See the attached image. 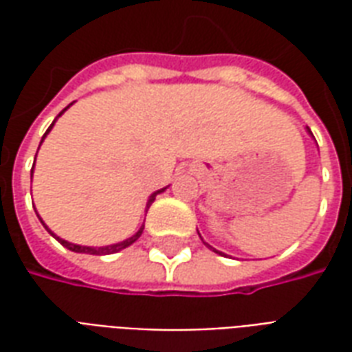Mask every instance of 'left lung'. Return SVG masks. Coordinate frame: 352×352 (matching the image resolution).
Instances as JSON below:
<instances>
[{"instance_id":"left-lung-1","label":"left lung","mask_w":352,"mask_h":352,"mask_svg":"<svg viewBox=\"0 0 352 352\" xmlns=\"http://www.w3.org/2000/svg\"><path fill=\"white\" fill-rule=\"evenodd\" d=\"M309 133H311V130H309ZM211 249H213V247H211ZM213 251H214V252H219V251H217V249H213ZM219 254H222V252H219Z\"/></svg>"}]
</instances>
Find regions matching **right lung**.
<instances>
[{
	"instance_id": "add662e5",
	"label": "right lung",
	"mask_w": 352,
	"mask_h": 352,
	"mask_svg": "<svg viewBox=\"0 0 352 352\" xmlns=\"http://www.w3.org/2000/svg\"><path fill=\"white\" fill-rule=\"evenodd\" d=\"M67 107H69V105H67ZM67 107H65V109H67ZM65 109H64V111H65ZM64 111H62V113H64ZM62 113H60V115H62ZM60 115H58V116H60ZM58 116H56V118H58ZM54 122H56V120H54ZM54 122L50 124L49 130L45 131V135H43V139L47 138V133H49V131L52 130V126H54ZM43 139H41V143H43ZM32 173H34V169H32ZM164 190H166V188H162V190H156V192H154V194H151V198H148V201H146V209L151 207V204H153L154 199H156V196H158V194H160V192H164ZM39 221H41V219H39ZM43 226H45V222H43ZM45 228H47V226H45ZM47 230H49V228H47ZM49 232H50V230H49ZM50 234H52V232H50ZM141 234H143V228H139L138 234H133V236H131V237H128L126 241H120V243H115V245H107V247H85V245L69 243V241H65V239H62V237H56V236H54V234H52V236L56 237L58 241L64 245L65 249H69V251H73V252H87V254H113V252L122 251V249H126V247H130L131 243H135Z\"/></svg>"
}]
</instances>
